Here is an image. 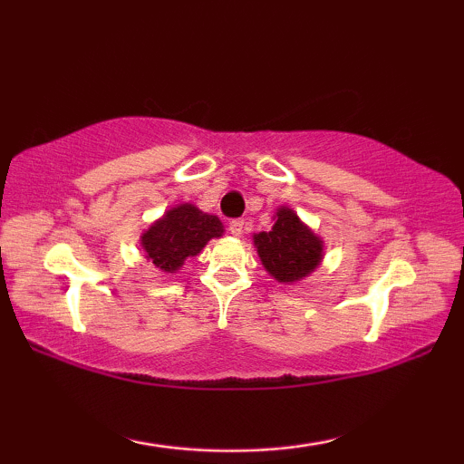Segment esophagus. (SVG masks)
Returning <instances> with one entry per match:
<instances>
[{"label":"esophagus","mask_w":464,"mask_h":464,"mask_svg":"<svg viewBox=\"0 0 464 464\" xmlns=\"http://www.w3.org/2000/svg\"><path fill=\"white\" fill-rule=\"evenodd\" d=\"M243 227H245L243 219H232L230 226H227V230H230L232 237H243Z\"/></svg>","instance_id":"esophagus-1"}]
</instances>
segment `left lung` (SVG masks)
<instances>
[{
  "label": "left lung",
  "mask_w": 464,
  "mask_h": 464,
  "mask_svg": "<svg viewBox=\"0 0 464 464\" xmlns=\"http://www.w3.org/2000/svg\"><path fill=\"white\" fill-rule=\"evenodd\" d=\"M253 243L264 268L278 283L302 281L323 259V240L289 207L276 208L272 230L253 234Z\"/></svg>",
  "instance_id": "obj_1"
}]
</instances>
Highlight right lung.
I'll return each mask as SVG.
<instances>
[{"mask_svg":"<svg viewBox=\"0 0 464 464\" xmlns=\"http://www.w3.org/2000/svg\"><path fill=\"white\" fill-rule=\"evenodd\" d=\"M224 234L219 218L202 213L198 207L177 205L169 208L160 219L154 221L141 234V246L145 257L158 270L173 275L183 266L188 257L198 256L211 238Z\"/></svg>","mask_w":464,"mask_h":464,"instance_id":"obj_1","label":"right lung"}]
</instances>
